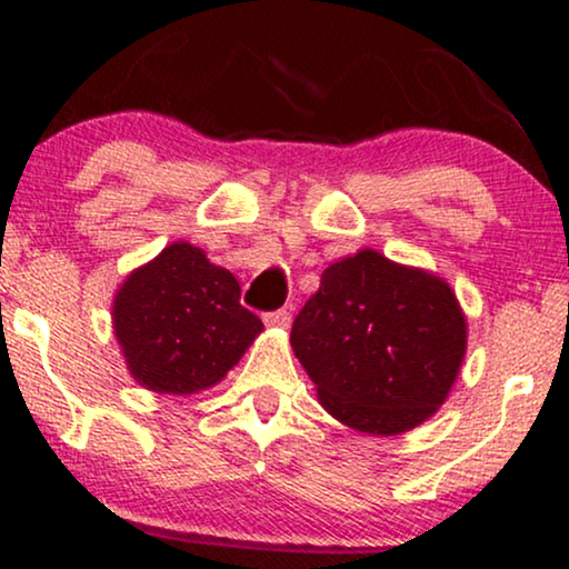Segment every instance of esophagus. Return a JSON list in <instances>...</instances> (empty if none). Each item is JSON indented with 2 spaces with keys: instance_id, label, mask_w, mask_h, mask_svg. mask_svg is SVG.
Segmentation results:
<instances>
[{
  "instance_id": "obj_1",
  "label": "esophagus",
  "mask_w": 569,
  "mask_h": 569,
  "mask_svg": "<svg viewBox=\"0 0 569 569\" xmlns=\"http://www.w3.org/2000/svg\"><path fill=\"white\" fill-rule=\"evenodd\" d=\"M264 323L270 326V329H289L291 312H289V310H272V312H267Z\"/></svg>"
}]
</instances>
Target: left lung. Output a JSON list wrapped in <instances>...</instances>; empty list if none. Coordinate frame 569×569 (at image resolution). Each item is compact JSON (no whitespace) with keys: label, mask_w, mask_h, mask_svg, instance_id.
<instances>
[{"label":"left lung","mask_w":569,"mask_h":569,"mask_svg":"<svg viewBox=\"0 0 569 569\" xmlns=\"http://www.w3.org/2000/svg\"><path fill=\"white\" fill-rule=\"evenodd\" d=\"M468 323L449 283L363 248L329 264L291 326L318 401L348 428L398 436L447 401Z\"/></svg>","instance_id":"obj_1"}]
</instances>
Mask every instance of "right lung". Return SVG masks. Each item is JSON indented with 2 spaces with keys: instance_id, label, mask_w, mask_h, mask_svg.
Wrapping results in <instances>:
<instances>
[{
  "instance_id": "obj_1",
  "label": "right lung",
  "mask_w": 569,
  "mask_h": 569,
  "mask_svg": "<svg viewBox=\"0 0 569 569\" xmlns=\"http://www.w3.org/2000/svg\"><path fill=\"white\" fill-rule=\"evenodd\" d=\"M112 323L133 380L173 396L217 385L264 329L240 305L232 272L184 240L130 272L114 297Z\"/></svg>"
}]
</instances>
